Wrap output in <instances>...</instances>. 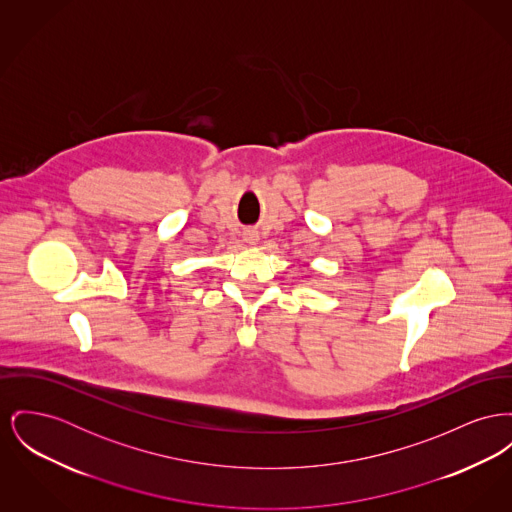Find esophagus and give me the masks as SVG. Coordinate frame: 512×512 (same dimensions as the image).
Wrapping results in <instances>:
<instances>
[{
  "instance_id": "34e87169",
  "label": "esophagus",
  "mask_w": 512,
  "mask_h": 512,
  "mask_svg": "<svg viewBox=\"0 0 512 512\" xmlns=\"http://www.w3.org/2000/svg\"><path fill=\"white\" fill-rule=\"evenodd\" d=\"M243 240H245L247 245H255L259 241V234L255 230H245L243 232Z\"/></svg>"
}]
</instances>
